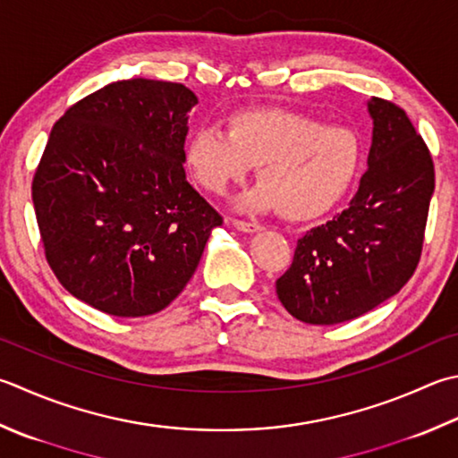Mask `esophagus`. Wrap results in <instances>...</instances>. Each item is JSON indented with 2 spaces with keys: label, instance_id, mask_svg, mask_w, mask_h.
I'll return each instance as SVG.
<instances>
[{
  "label": "esophagus",
  "instance_id": "esophagus-1",
  "mask_svg": "<svg viewBox=\"0 0 458 458\" xmlns=\"http://www.w3.org/2000/svg\"><path fill=\"white\" fill-rule=\"evenodd\" d=\"M233 227H235L237 231H243V233H259L263 229L259 223H249V221H239V219L233 221Z\"/></svg>",
  "mask_w": 458,
  "mask_h": 458
}]
</instances>
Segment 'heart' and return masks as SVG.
<instances>
[{"instance_id":"b5f03b06","label":"heart","mask_w":458,"mask_h":458,"mask_svg":"<svg viewBox=\"0 0 458 458\" xmlns=\"http://www.w3.org/2000/svg\"><path fill=\"white\" fill-rule=\"evenodd\" d=\"M363 141L344 125L283 107H251L229 117V129L199 127L185 148V163L209 193L243 183L259 165V183L241 207L279 209L289 221L323 217L339 205L363 167Z\"/></svg>"}]
</instances>
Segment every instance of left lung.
I'll return each mask as SVG.
<instances>
[{"mask_svg":"<svg viewBox=\"0 0 458 458\" xmlns=\"http://www.w3.org/2000/svg\"><path fill=\"white\" fill-rule=\"evenodd\" d=\"M367 109L373 141L359 191L343 213L297 241L275 283L283 307L309 325L365 315L403 289L420 259L433 159L399 106L373 98Z\"/></svg>","mask_w":458,"mask_h":458,"instance_id":"left-lung-1","label":"left lung"}]
</instances>
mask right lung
<instances>
[{
	"label": "right lung",
	"mask_w": 458,
	"mask_h": 458,
	"mask_svg": "<svg viewBox=\"0 0 458 458\" xmlns=\"http://www.w3.org/2000/svg\"><path fill=\"white\" fill-rule=\"evenodd\" d=\"M195 103L185 85L133 77L77 101L51 129L33 207L55 277L93 309H165L223 223L185 177Z\"/></svg>",
	"instance_id": "obj_1"
}]
</instances>
